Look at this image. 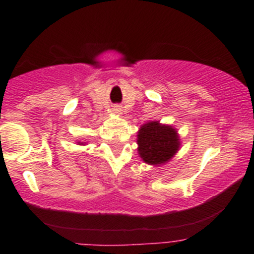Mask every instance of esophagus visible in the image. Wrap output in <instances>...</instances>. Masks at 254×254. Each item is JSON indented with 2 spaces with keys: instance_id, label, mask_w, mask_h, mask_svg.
<instances>
[{
  "instance_id": "esophagus-1",
  "label": "esophagus",
  "mask_w": 254,
  "mask_h": 254,
  "mask_svg": "<svg viewBox=\"0 0 254 254\" xmlns=\"http://www.w3.org/2000/svg\"><path fill=\"white\" fill-rule=\"evenodd\" d=\"M113 112H114V113H120L122 111H120V108H118V107H114V108H113Z\"/></svg>"
}]
</instances>
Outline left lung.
<instances>
[{
	"instance_id": "1",
	"label": "left lung",
	"mask_w": 254,
	"mask_h": 254,
	"mask_svg": "<svg viewBox=\"0 0 254 254\" xmlns=\"http://www.w3.org/2000/svg\"><path fill=\"white\" fill-rule=\"evenodd\" d=\"M137 151L145 163L161 166L168 162L179 150L178 132L171 125L148 122L137 131Z\"/></svg>"
}]
</instances>
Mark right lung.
<instances>
[{
  "instance_id": "right-lung-1",
  "label": "right lung",
  "mask_w": 254,
  "mask_h": 254,
  "mask_svg": "<svg viewBox=\"0 0 254 254\" xmlns=\"http://www.w3.org/2000/svg\"><path fill=\"white\" fill-rule=\"evenodd\" d=\"M79 143V145H84V143L83 142H78Z\"/></svg>"
}]
</instances>
